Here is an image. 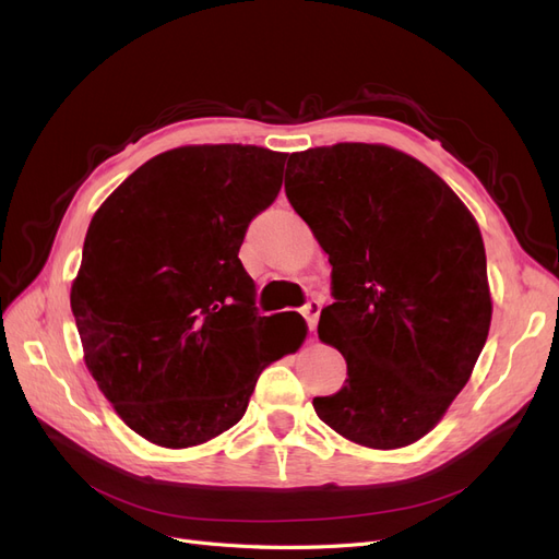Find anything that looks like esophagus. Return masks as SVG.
<instances>
[{
    "mask_svg": "<svg viewBox=\"0 0 559 559\" xmlns=\"http://www.w3.org/2000/svg\"><path fill=\"white\" fill-rule=\"evenodd\" d=\"M302 317H305V321H307V329H310L312 333H314V329H317V321H319V314H321V305H319V300H310L307 302L305 307H302Z\"/></svg>",
    "mask_w": 559,
    "mask_h": 559,
    "instance_id": "34e87169",
    "label": "esophagus"
}]
</instances>
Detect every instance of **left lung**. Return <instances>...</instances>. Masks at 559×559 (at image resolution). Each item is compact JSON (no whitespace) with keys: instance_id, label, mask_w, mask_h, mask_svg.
Returning <instances> with one entry per match:
<instances>
[{"instance_id":"obj_1","label":"left lung","mask_w":559,"mask_h":559,"mask_svg":"<svg viewBox=\"0 0 559 559\" xmlns=\"http://www.w3.org/2000/svg\"><path fill=\"white\" fill-rule=\"evenodd\" d=\"M286 199L333 265L319 337L346 360L317 416L370 449L409 447L465 389L492 300L476 219L426 164L389 145L288 155Z\"/></svg>"}]
</instances>
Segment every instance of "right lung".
I'll return each instance as SVG.
<instances>
[{
  "instance_id": "1",
  "label": "right lung",
  "mask_w": 559,
  "mask_h": 559,
  "mask_svg": "<svg viewBox=\"0 0 559 559\" xmlns=\"http://www.w3.org/2000/svg\"><path fill=\"white\" fill-rule=\"evenodd\" d=\"M286 155L257 145L162 152L96 210L71 310L85 365L127 426L166 449L234 428L259 374L305 340L302 317H259L238 259L282 187Z\"/></svg>"
}]
</instances>
